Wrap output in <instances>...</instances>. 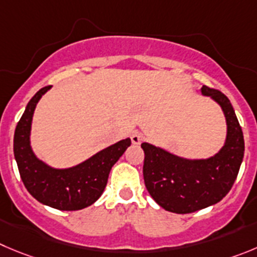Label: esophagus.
Here are the masks:
<instances>
[{"label":"esophagus","instance_id":"esophagus-1","mask_svg":"<svg viewBox=\"0 0 257 257\" xmlns=\"http://www.w3.org/2000/svg\"><path fill=\"white\" fill-rule=\"evenodd\" d=\"M131 140H132V143H133V145H141V143L145 141V136H143L141 132L134 131L131 136Z\"/></svg>","mask_w":257,"mask_h":257}]
</instances>
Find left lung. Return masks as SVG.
<instances>
[{
  "instance_id": "obj_1",
  "label": "left lung",
  "mask_w": 257,
  "mask_h": 257,
  "mask_svg": "<svg viewBox=\"0 0 257 257\" xmlns=\"http://www.w3.org/2000/svg\"><path fill=\"white\" fill-rule=\"evenodd\" d=\"M200 92L217 102L226 117V141L214 156L185 158L142 143L146 188L160 207L177 214L204 209L222 200L231 190L243 160V133L228 97L207 86Z\"/></svg>"
}]
</instances>
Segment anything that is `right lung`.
<instances>
[{
    "instance_id": "1",
    "label": "right lung",
    "mask_w": 257,
    "mask_h": 257,
    "mask_svg": "<svg viewBox=\"0 0 257 257\" xmlns=\"http://www.w3.org/2000/svg\"><path fill=\"white\" fill-rule=\"evenodd\" d=\"M50 87L38 91L26 105L15 129L14 155L24 185L39 203L59 210H80L101 196L110 170L132 142L131 138L119 141L67 169H56L39 160L31 148V123L38 102Z\"/></svg>"
}]
</instances>
